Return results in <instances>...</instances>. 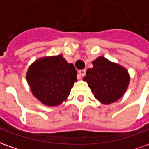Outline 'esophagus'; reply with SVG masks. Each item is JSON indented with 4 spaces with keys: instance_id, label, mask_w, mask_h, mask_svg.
<instances>
[{
    "instance_id": "1",
    "label": "esophagus",
    "mask_w": 149,
    "mask_h": 149,
    "mask_svg": "<svg viewBox=\"0 0 149 149\" xmlns=\"http://www.w3.org/2000/svg\"><path fill=\"white\" fill-rule=\"evenodd\" d=\"M79 75H80L81 77L84 76L85 74H86V70L84 69V70H79Z\"/></svg>"
}]
</instances>
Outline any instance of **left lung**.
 Returning a JSON list of instances; mask_svg holds the SVG:
<instances>
[{
    "instance_id": "obj_1",
    "label": "left lung",
    "mask_w": 149,
    "mask_h": 149,
    "mask_svg": "<svg viewBox=\"0 0 149 149\" xmlns=\"http://www.w3.org/2000/svg\"><path fill=\"white\" fill-rule=\"evenodd\" d=\"M93 67L88 69L84 80L97 100L109 104L120 99L127 89L130 76L127 69L99 57L92 61Z\"/></svg>"
}]
</instances>
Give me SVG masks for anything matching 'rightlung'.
<instances>
[{
	"instance_id": "add662e5",
	"label": "right lung",
	"mask_w": 149,
	"mask_h": 149,
	"mask_svg": "<svg viewBox=\"0 0 149 149\" xmlns=\"http://www.w3.org/2000/svg\"><path fill=\"white\" fill-rule=\"evenodd\" d=\"M26 80L33 95L41 103L56 106L70 95L77 81V70L61 54L45 57L30 65Z\"/></svg>"
}]
</instances>
